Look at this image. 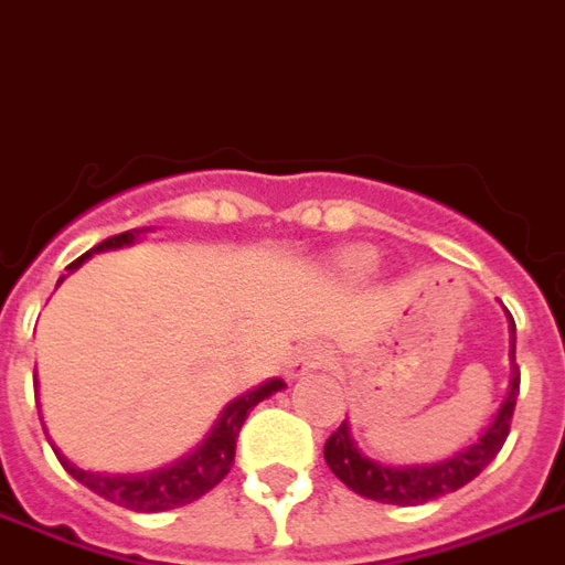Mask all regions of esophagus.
<instances>
[{
    "mask_svg": "<svg viewBox=\"0 0 565 565\" xmlns=\"http://www.w3.org/2000/svg\"><path fill=\"white\" fill-rule=\"evenodd\" d=\"M324 362H328V354H324L322 345H301L296 354H292L290 365H287V377L290 380L305 377V374H310V371L322 369Z\"/></svg>",
    "mask_w": 565,
    "mask_h": 565,
    "instance_id": "esophagus-1",
    "label": "esophagus"
}]
</instances>
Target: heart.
<instances>
[{"instance_id": "1", "label": "heart", "mask_w": 565, "mask_h": 565, "mask_svg": "<svg viewBox=\"0 0 565 565\" xmlns=\"http://www.w3.org/2000/svg\"><path fill=\"white\" fill-rule=\"evenodd\" d=\"M351 264H354V267L360 269V273H369V269L374 267V258H371V255H356V258L351 260Z\"/></svg>"}]
</instances>
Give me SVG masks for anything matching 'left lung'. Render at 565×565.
Returning <instances> with one entry per match:
<instances>
[{
    "instance_id": "8db88e82",
    "label": "left lung",
    "mask_w": 565,
    "mask_h": 565,
    "mask_svg": "<svg viewBox=\"0 0 565 565\" xmlns=\"http://www.w3.org/2000/svg\"><path fill=\"white\" fill-rule=\"evenodd\" d=\"M508 330H511V383H508V394L505 401L499 403L497 415L490 417V424L481 429V435L470 447L458 449L456 456L441 458L435 465H383L377 458L362 452L354 433H351V420L345 417L337 433L324 441V461L333 470V476L360 497L386 502V505H424L429 499L452 493V490L465 488L467 481H473L505 444L508 433H511L516 394H520V369L513 362L516 324H513L511 313H508Z\"/></svg>"
}]
</instances>
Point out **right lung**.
<instances>
[{
    "instance_id": "1",
    "label": "right lung",
    "mask_w": 565,
    "mask_h": 565,
    "mask_svg": "<svg viewBox=\"0 0 565 565\" xmlns=\"http://www.w3.org/2000/svg\"><path fill=\"white\" fill-rule=\"evenodd\" d=\"M145 232L150 228H130L124 235L107 237L104 243H98L95 249H89L86 255L68 264V273H75L84 260H89L95 252H109V249H124V246H132L139 241ZM66 278V275H63ZM60 278V281H63ZM57 281V284H60ZM34 388L40 392V383L34 380ZM287 388L281 377H273L260 386L249 388L246 394L235 397L232 403L223 406L220 417L214 420L205 438L196 444L191 452H185L182 458L171 461V465L159 467V470H148V473H132V476H116V473H95V470H84L77 467L75 461H68L57 447L60 465L66 467V473L72 479H77L84 488H89L92 493H98L107 502H116L121 508H130V511L141 513H156V511H171V508H182L188 502H194L203 493H209L211 488H217L220 481L226 479V473L235 465V447H237V435H241L243 420L249 417V412L258 406L260 401L273 397L275 392Z\"/></svg>"
}]
</instances>
